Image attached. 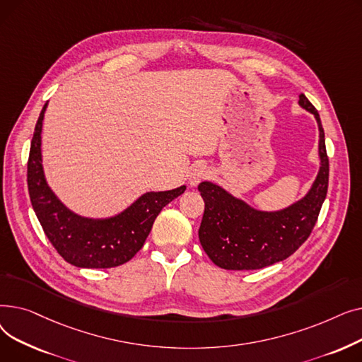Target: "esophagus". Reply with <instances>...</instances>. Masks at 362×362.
<instances>
[{"label": "esophagus", "mask_w": 362, "mask_h": 362, "mask_svg": "<svg viewBox=\"0 0 362 362\" xmlns=\"http://www.w3.org/2000/svg\"><path fill=\"white\" fill-rule=\"evenodd\" d=\"M208 175H210V171L205 165H197L191 170V175H189V185L191 186H197L201 180L206 179Z\"/></svg>", "instance_id": "esophagus-1"}]
</instances>
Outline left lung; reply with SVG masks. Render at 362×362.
<instances>
[{"label":"left lung","mask_w":362,"mask_h":362,"mask_svg":"<svg viewBox=\"0 0 362 362\" xmlns=\"http://www.w3.org/2000/svg\"><path fill=\"white\" fill-rule=\"evenodd\" d=\"M303 110L318 124L320 168L310 191L300 199L276 211L258 210L213 182H202L198 191L205 202L199 242L210 259L224 270H258L286 259L311 235L327 195L329 158L325 130L314 105L299 95Z\"/></svg>","instance_id":"8db88e82"}]
</instances>
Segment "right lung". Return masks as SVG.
Returning a JSON list of instances; mask_svg holds the SVG:
<instances>
[{
	"instance_id": "1",
	"label": "right lung",
	"mask_w": 362,
	"mask_h": 362,
	"mask_svg": "<svg viewBox=\"0 0 362 362\" xmlns=\"http://www.w3.org/2000/svg\"><path fill=\"white\" fill-rule=\"evenodd\" d=\"M44 105L36 122L28 161V187L33 211L42 229L69 264L81 269H111L127 262L142 248L163 208L182 195L186 186L145 192L119 214L103 218L71 211L49 187L41 149Z\"/></svg>"
}]
</instances>
